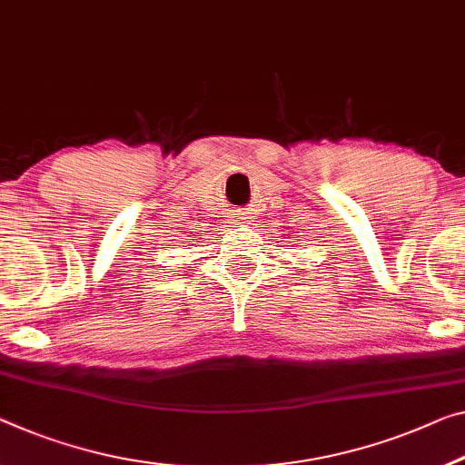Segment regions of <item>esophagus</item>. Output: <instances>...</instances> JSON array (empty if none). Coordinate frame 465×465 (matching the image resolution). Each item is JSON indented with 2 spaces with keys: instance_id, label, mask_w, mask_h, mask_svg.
<instances>
[{
  "instance_id": "34e87169",
  "label": "esophagus",
  "mask_w": 465,
  "mask_h": 465,
  "mask_svg": "<svg viewBox=\"0 0 465 465\" xmlns=\"http://www.w3.org/2000/svg\"><path fill=\"white\" fill-rule=\"evenodd\" d=\"M237 218L241 220V223H239V224H245V223H242V220H245V218H242V213H241V216H237Z\"/></svg>"
}]
</instances>
